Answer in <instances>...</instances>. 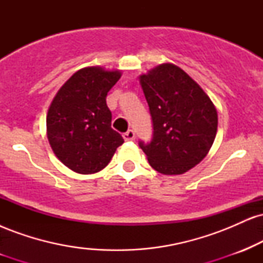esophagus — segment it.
I'll return each mask as SVG.
<instances>
[{"label":"esophagus","mask_w":263,"mask_h":263,"mask_svg":"<svg viewBox=\"0 0 263 263\" xmlns=\"http://www.w3.org/2000/svg\"><path fill=\"white\" fill-rule=\"evenodd\" d=\"M122 136H123V138H125V141H134L136 137L134 129H128V131H126Z\"/></svg>","instance_id":"34e87169"}]
</instances>
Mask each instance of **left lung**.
<instances>
[{
	"mask_svg": "<svg viewBox=\"0 0 263 263\" xmlns=\"http://www.w3.org/2000/svg\"><path fill=\"white\" fill-rule=\"evenodd\" d=\"M152 117V140L138 142L151 167L165 176L183 174L209 152L218 114L209 96L185 71L161 64L141 75Z\"/></svg>",
	"mask_w": 263,
	"mask_h": 263,
	"instance_id": "obj_1",
	"label": "left lung"
}]
</instances>
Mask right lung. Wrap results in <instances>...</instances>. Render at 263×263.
I'll return each instance as SVG.
<instances>
[{
    "label": "right lung",
    "instance_id": "1",
    "mask_svg": "<svg viewBox=\"0 0 263 263\" xmlns=\"http://www.w3.org/2000/svg\"><path fill=\"white\" fill-rule=\"evenodd\" d=\"M119 70L90 66L77 71L60 87L47 115V135L59 161L80 174L104 170L122 136L111 128L106 96L119 81Z\"/></svg>",
    "mask_w": 263,
    "mask_h": 263
}]
</instances>
